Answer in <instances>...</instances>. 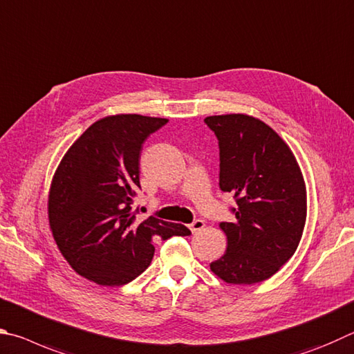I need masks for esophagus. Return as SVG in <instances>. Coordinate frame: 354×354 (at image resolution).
<instances>
[{
  "label": "esophagus",
  "instance_id": "obj_1",
  "mask_svg": "<svg viewBox=\"0 0 354 354\" xmlns=\"http://www.w3.org/2000/svg\"><path fill=\"white\" fill-rule=\"evenodd\" d=\"M203 227H205V222H203L202 219H196L193 224L189 225V230L193 232V233H197V232H201V230H203Z\"/></svg>",
  "mask_w": 354,
  "mask_h": 354
}]
</instances>
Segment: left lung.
<instances>
[{"mask_svg":"<svg viewBox=\"0 0 354 354\" xmlns=\"http://www.w3.org/2000/svg\"><path fill=\"white\" fill-rule=\"evenodd\" d=\"M219 141V187L236 199L234 222L219 225L224 257L209 264L221 280L255 284L294 255L306 222V187L292 151L274 129L243 113L207 116Z\"/></svg>","mask_w":354,"mask_h":354,"instance_id":"1","label":"left lung"}]
</instances>
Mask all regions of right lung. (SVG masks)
I'll return each mask as SVG.
<instances>
[{"instance_id": "right-lung-1", "label": "right lung", "mask_w": 354, "mask_h": 354, "mask_svg": "<svg viewBox=\"0 0 354 354\" xmlns=\"http://www.w3.org/2000/svg\"><path fill=\"white\" fill-rule=\"evenodd\" d=\"M167 120L113 115L85 130L68 149L49 189L48 218L55 244L79 275L122 286L145 272L157 239L188 236L182 224L136 219L142 142Z\"/></svg>"}]
</instances>
